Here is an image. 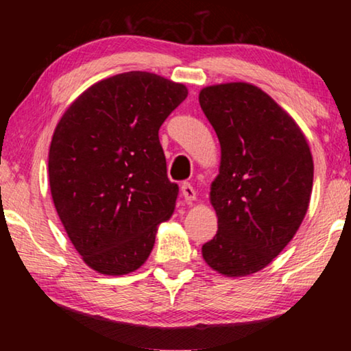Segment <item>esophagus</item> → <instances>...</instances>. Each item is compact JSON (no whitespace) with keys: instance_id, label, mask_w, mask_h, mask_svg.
Returning a JSON list of instances; mask_svg holds the SVG:
<instances>
[{"instance_id":"1","label":"esophagus","mask_w":351,"mask_h":351,"mask_svg":"<svg viewBox=\"0 0 351 351\" xmlns=\"http://www.w3.org/2000/svg\"><path fill=\"white\" fill-rule=\"evenodd\" d=\"M180 190H182V195H184L185 201L191 203V201L196 199V191L193 189V185L189 184V182H184V184H182V186H180Z\"/></svg>"}]
</instances>
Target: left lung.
<instances>
[{"label": "left lung", "instance_id": "8db88e82", "mask_svg": "<svg viewBox=\"0 0 351 351\" xmlns=\"http://www.w3.org/2000/svg\"><path fill=\"white\" fill-rule=\"evenodd\" d=\"M199 105L220 142L210 204L219 230L201 249L220 275L265 268L294 238L310 204L313 158L286 110L249 83L201 89Z\"/></svg>", "mask_w": 351, "mask_h": 351}]
</instances>
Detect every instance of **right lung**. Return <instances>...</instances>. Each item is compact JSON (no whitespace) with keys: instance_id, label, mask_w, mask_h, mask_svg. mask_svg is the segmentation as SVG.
<instances>
[{"instance_id":"obj_1","label":"right lung","mask_w":351,"mask_h":351,"mask_svg":"<svg viewBox=\"0 0 351 351\" xmlns=\"http://www.w3.org/2000/svg\"><path fill=\"white\" fill-rule=\"evenodd\" d=\"M186 95L184 84L128 71L86 89L57 123L47 165L52 201L97 273L141 268L158 225L174 213L179 186L167 179L158 131Z\"/></svg>"}]
</instances>
